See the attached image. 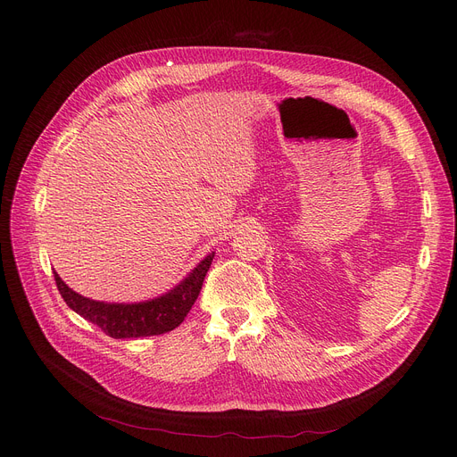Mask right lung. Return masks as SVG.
I'll return each mask as SVG.
<instances>
[{"label": "right lung", "mask_w": 457, "mask_h": 457, "mask_svg": "<svg viewBox=\"0 0 457 457\" xmlns=\"http://www.w3.org/2000/svg\"><path fill=\"white\" fill-rule=\"evenodd\" d=\"M212 257L214 252L209 253L170 293L138 303L96 302L71 291L57 272H54V276L62 300L71 311L98 326L112 339H137L172 331L185 320L202 291Z\"/></svg>", "instance_id": "1"}]
</instances>
